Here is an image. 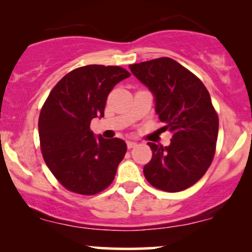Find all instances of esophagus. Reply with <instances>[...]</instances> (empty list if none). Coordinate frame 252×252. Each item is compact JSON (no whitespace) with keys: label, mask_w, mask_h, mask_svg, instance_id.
Returning a JSON list of instances; mask_svg holds the SVG:
<instances>
[{"label":"esophagus","mask_w":252,"mask_h":252,"mask_svg":"<svg viewBox=\"0 0 252 252\" xmlns=\"http://www.w3.org/2000/svg\"><path fill=\"white\" fill-rule=\"evenodd\" d=\"M126 146H128V149H132L137 146V143L132 142V141H128V142H126Z\"/></svg>","instance_id":"esophagus-1"}]
</instances>
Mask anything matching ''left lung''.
I'll return each mask as SVG.
<instances>
[{"mask_svg": "<svg viewBox=\"0 0 252 252\" xmlns=\"http://www.w3.org/2000/svg\"><path fill=\"white\" fill-rule=\"evenodd\" d=\"M132 74L155 96L158 120L173 134L168 147L149 142L147 181L164 192H180L198 182L216 154L219 120L210 94L195 74L170 58L134 63Z\"/></svg>", "mask_w": 252, "mask_h": 252, "instance_id": "1", "label": "left lung"}]
</instances>
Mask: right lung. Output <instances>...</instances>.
<instances>
[{"mask_svg":"<svg viewBox=\"0 0 252 252\" xmlns=\"http://www.w3.org/2000/svg\"><path fill=\"white\" fill-rule=\"evenodd\" d=\"M129 76L120 66H82L63 76L43 103L40 149L52 174L66 189L94 195L114 181L126 144L116 137L96 138L90 123L104 116L109 94Z\"/></svg>","mask_w":252,"mask_h":252,"instance_id":"add662e5","label":"right lung"}]
</instances>
